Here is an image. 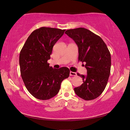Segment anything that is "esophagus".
I'll use <instances>...</instances> for the list:
<instances>
[{
    "label": "esophagus",
    "instance_id": "1",
    "mask_svg": "<svg viewBox=\"0 0 130 130\" xmlns=\"http://www.w3.org/2000/svg\"><path fill=\"white\" fill-rule=\"evenodd\" d=\"M70 76H76V73L75 72H73V71H70Z\"/></svg>",
    "mask_w": 130,
    "mask_h": 130
}]
</instances>
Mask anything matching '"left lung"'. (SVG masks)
Here are the masks:
<instances>
[{"label": "left lung", "instance_id": "obj_1", "mask_svg": "<svg viewBox=\"0 0 130 130\" xmlns=\"http://www.w3.org/2000/svg\"><path fill=\"white\" fill-rule=\"evenodd\" d=\"M78 47V60L85 62L87 75L78 76L83 78L80 86L74 88L76 94L86 101L94 99L106 88L110 75L111 57L103 40L84 28L68 29L65 32Z\"/></svg>", "mask_w": 130, "mask_h": 130}]
</instances>
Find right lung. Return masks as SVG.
<instances>
[{
    "label": "right lung",
    "mask_w": 130,
    "mask_h": 130,
    "mask_svg": "<svg viewBox=\"0 0 130 130\" xmlns=\"http://www.w3.org/2000/svg\"><path fill=\"white\" fill-rule=\"evenodd\" d=\"M65 29L41 27L29 36L19 55L22 78L28 92L36 98L47 100L59 93L63 80L69 76L67 67H50L52 48Z\"/></svg>",
    "instance_id": "add662e5"
}]
</instances>
